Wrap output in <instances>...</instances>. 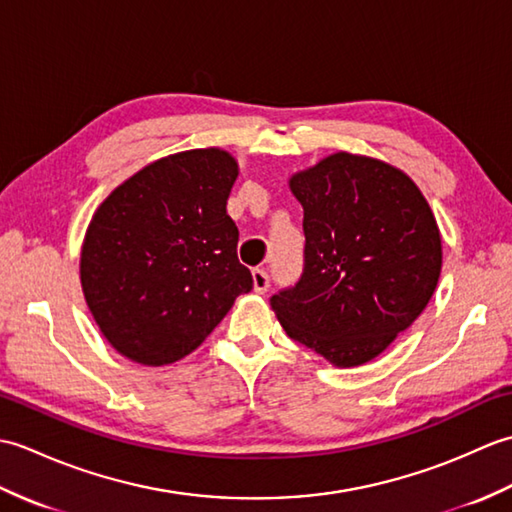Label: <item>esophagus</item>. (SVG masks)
<instances>
[{"mask_svg":"<svg viewBox=\"0 0 512 512\" xmlns=\"http://www.w3.org/2000/svg\"><path fill=\"white\" fill-rule=\"evenodd\" d=\"M253 288L259 295H264V292L270 288V277L264 268H255L253 270Z\"/></svg>","mask_w":512,"mask_h":512,"instance_id":"34e87169","label":"esophagus"}]
</instances>
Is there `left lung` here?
Masks as SVG:
<instances>
[{
    "label": "left lung",
    "mask_w": 512,
    "mask_h": 512,
    "mask_svg": "<svg viewBox=\"0 0 512 512\" xmlns=\"http://www.w3.org/2000/svg\"><path fill=\"white\" fill-rule=\"evenodd\" d=\"M303 206V273L270 299L290 339L336 367L385 352L438 286L442 239L407 173L339 151L290 178Z\"/></svg>",
    "instance_id": "1"
}]
</instances>
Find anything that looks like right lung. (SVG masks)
<instances>
[{
    "mask_svg": "<svg viewBox=\"0 0 512 512\" xmlns=\"http://www.w3.org/2000/svg\"><path fill=\"white\" fill-rule=\"evenodd\" d=\"M237 173L224 149L180 151L118 184L92 215L81 248L83 295L129 361H180L253 290L226 213Z\"/></svg>",
    "mask_w": 512,
    "mask_h": 512,
    "instance_id": "obj_1",
    "label": "right lung"
}]
</instances>
